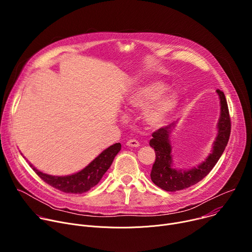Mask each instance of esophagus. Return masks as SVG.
<instances>
[{"label": "esophagus", "instance_id": "34e87169", "mask_svg": "<svg viewBox=\"0 0 252 252\" xmlns=\"http://www.w3.org/2000/svg\"><path fill=\"white\" fill-rule=\"evenodd\" d=\"M126 146L132 147V148H137V147H139V142H138V140H136L134 138H131V139H128L126 141Z\"/></svg>", "mask_w": 252, "mask_h": 252}]
</instances>
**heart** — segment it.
<instances>
[{
    "label": "heart",
    "instance_id": "1",
    "mask_svg": "<svg viewBox=\"0 0 252 252\" xmlns=\"http://www.w3.org/2000/svg\"><path fill=\"white\" fill-rule=\"evenodd\" d=\"M166 91V86L162 83H152L136 88L126 99V107L128 110H145L155 99ZM176 105V96L168 94L161 96L155 101L145 113V123L156 127L173 111Z\"/></svg>",
    "mask_w": 252,
    "mask_h": 252
}]
</instances>
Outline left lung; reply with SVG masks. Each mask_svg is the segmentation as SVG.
Masks as SVG:
<instances>
[{
  "label": "left lung",
  "mask_w": 252,
  "mask_h": 252,
  "mask_svg": "<svg viewBox=\"0 0 252 252\" xmlns=\"http://www.w3.org/2000/svg\"><path fill=\"white\" fill-rule=\"evenodd\" d=\"M217 92L220 97L221 104V114L218 125L219 133L217 139L213 142L212 153L206 160L198 166L188 171L171 168L172 158L169 132L172 125L160 127L153 132L150 146L155 150L156 160L152 168L151 178L153 183L161 189L166 191H177L196 185L211 171L223 154L230 135L231 121L223 92L220 90H217Z\"/></svg>",
  "instance_id": "obj_1"
}]
</instances>
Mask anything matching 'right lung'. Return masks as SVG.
<instances>
[{
    "label": "right lung",
    "instance_id": "right-lung-1",
    "mask_svg": "<svg viewBox=\"0 0 252 252\" xmlns=\"http://www.w3.org/2000/svg\"><path fill=\"white\" fill-rule=\"evenodd\" d=\"M121 148L122 145L120 142L115 143L114 146L104 150L86 168L67 176L49 175L34 168L31 163L30 166L46 184L56 189L65 193H84L98 184L102 175L112 165L113 160L121 151Z\"/></svg>",
    "mask_w": 252,
    "mask_h": 252
}]
</instances>
